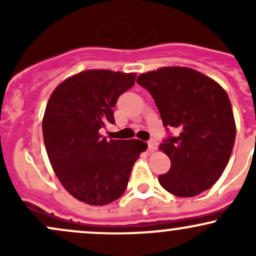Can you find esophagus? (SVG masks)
I'll return each instance as SVG.
<instances>
[{"label": "esophagus", "instance_id": "esophagus-1", "mask_svg": "<svg viewBox=\"0 0 256 256\" xmlns=\"http://www.w3.org/2000/svg\"><path fill=\"white\" fill-rule=\"evenodd\" d=\"M148 149L150 152H155L158 149V142L154 140V138H152V140L148 142Z\"/></svg>", "mask_w": 256, "mask_h": 256}]
</instances>
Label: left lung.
<instances>
[{
  "label": "left lung",
  "mask_w": 256,
  "mask_h": 256,
  "mask_svg": "<svg viewBox=\"0 0 256 256\" xmlns=\"http://www.w3.org/2000/svg\"><path fill=\"white\" fill-rule=\"evenodd\" d=\"M137 83L150 92L164 126L177 131L158 146L171 160L158 183L179 198L210 189L224 172L236 138L226 91L204 73L180 66L142 73Z\"/></svg>",
  "instance_id": "8db88e82"
}]
</instances>
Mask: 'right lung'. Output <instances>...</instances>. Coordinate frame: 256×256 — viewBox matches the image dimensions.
I'll list each match as a JSON object with an SVG mask.
<instances>
[{"mask_svg": "<svg viewBox=\"0 0 256 256\" xmlns=\"http://www.w3.org/2000/svg\"><path fill=\"white\" fill-rule=\"evenodd\" d=\"M134 79V73L88 70L64 79L46 104L42 128L50 165L64 189L86 204L118 200L148 146L140 140H107L100 134L114 124L113 107Z\"/></svg>", "mask_w": 256, "mask_h": 256, "instance_id": "obj_1", "label": "right lung"}]
</instances>
